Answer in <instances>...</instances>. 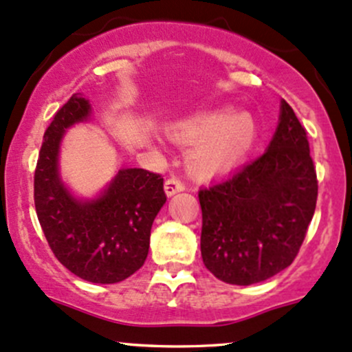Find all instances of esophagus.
Instances as JSON below:
<instances>
[{
	"mask_svg": "<svg viewBox=\"0 0 352 352\" xmlns=\"http://www.w3.org/2000/svg\"><path fill=\"white\" fill-rule=\"evenodd\" d=\"M164 191L168 196H175L176 192L184 191V183L181 179H177V177H169L164 183Z\"/></svg>",
	"mask_w": 352,
	"mask_h": 352,
	"instance_id": "obj_1",
	"label": "esophagus"
}]
</instances>
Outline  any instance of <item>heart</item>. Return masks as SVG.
Here are the masks:
<instances>
[{"label":"heart","instance_id":"obj_1","mask_svg":"<svg viewBox=\"0 0 352 352\" xmlns=\"http://www.w3.org/2000/svg\"><path fill=\"white\" fill-rule=\"evenodd\" d=\"M169 134L179 144L195 142L188 153L192 173L213 176L243 160L256 139V122L245 111L213 109L177 120Z\"/></svg>","mask_w":352,"mask_h":352}]
</instances>
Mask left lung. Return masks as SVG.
<instances>
[{
  "label": "left lung",
  "mask_w": 352,
  "mask_h": 352,
  "mask_svg": "<svg viewBox=\"0 0 352 352\" xmlns=\"http://www.w3.org/2000/svg\"><path fill=\"white\" fill-rule=\"evenodd\" d=\"M198 198L203 263L214 277L252 285L294 262L316 210L317 176L307 132L285 100L265 153Z\"/></svg>",
  "instance_id": "1"
}]
</instances>
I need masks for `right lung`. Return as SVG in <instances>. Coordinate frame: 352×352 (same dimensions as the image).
Masks as SVG:
<instances>
[{
    "instance_id": "right-lung-1",
    "label": "right lung",
    "mask_w": 352,
    "mask_h": 352,
    "mask_svg": "<svg viewBox=\"0 0 352 352\" xmlns=\"http://www.w3.org/2000/svg\"><path fill=\"white\" fill-rule=\"evenodd\" d=\"M90 114V102L74 94L45 131L35 169L36 217L52 252L72 274L117 283L144 265L166 195L162 177L139 168H120L97 198L72 195L60 176V144L65 131Z\"/></svg>"
}]
</instances>
